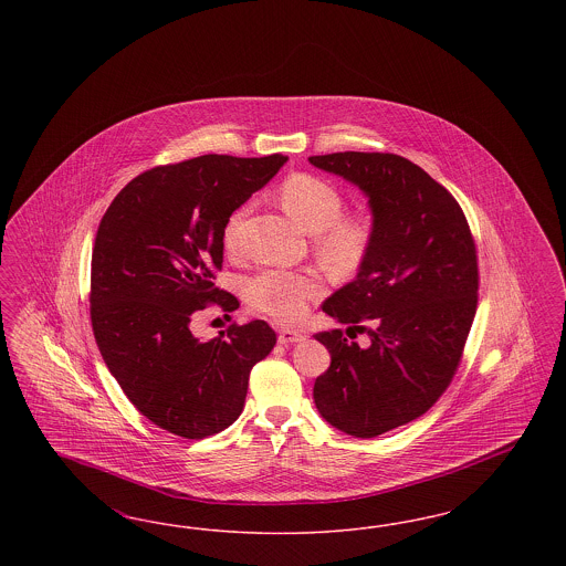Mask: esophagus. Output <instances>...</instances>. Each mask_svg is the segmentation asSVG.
I'll return each instance as SVG.
<instances>
[{"label": "esophagus", "mask_w": 566, "mask_h": 566, "mask_svg": "<svg viewBox=\"0 0 566 566\" xmlns=\"http://www.w3.org/2000/svg\"><path fill=\"white\" fill-rule=\"evenodd\" d=\"M305 335L301 331H293V328H280L277 331V342L284 344V346H291V344H298L303 342Z\"/></svg>", "instance_id": "1"}]
</instances>
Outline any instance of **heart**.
<instances>
[{
  "mask_svg": "<svg viewBox=\"0 0 566 566\" xmlns=\"http://www.w3.org/2000/svg\"><path fill=\"white\" fill-rule=\"evenodd\" d=\"M280 201L307 233L316 235V250L324 265L339 275L360 270L374 248L376 222L367 212L342 216L344 195L333 182L314 174H293L280 185ZM248 206L235 208L222 227V242L229 250L242 243ZM323 280L316 273L268 270L254 275L248 301L282 323H296L307 301L323 295Z\"/></svg>",
  "mask_w": 566,
  "mask_h": 566,
  "instance_id": "b5f03b06",
  "label": "heart"
}]
</instances>
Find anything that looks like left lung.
<instances>
[{
  "mask_svg": "<svg viewBox=\"0 0 566 566\" xmlns=\"http://www.w3.org/2000/svg\"><path fill=\"white\" fill-rule=\"evenodd\" d=\"M310 163L363 190L376 222L365 265L323 303L346 333L367 331L369 346L318 333L331 367L314 384L331 427L371 439L420 418L450 386L478 307L475 243L457 199L399 155Z\"/></svg>",
  "mask_w": 566,
  "mask_h": 566,
  "instance_id": "obj_1",
  "label": "left lung"
}]
</instances>
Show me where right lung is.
Wrapping results in <instances>:
<instances>
[{
  "mask_svg": "<svg viewBox=\"0 0 566 566\" xmlns=\"http://www.w3.org/2000/svg\"><path fill=\"white\" fill-rule=\"evenodd\" d=\"M284 155H203L134 178L102 218L91 261V323L127 399L165 431L203 439L242 413L250 369L275 346L263 321L231 324L210 342L190 333L208 303L238 298L216 289L222 227L263 189Z\"/></svg>",
  "mask_w": 566,
  "mask_h": 566,
  "instance_id": "add662e5",
  "label": "right lung"
}]
</instances>
